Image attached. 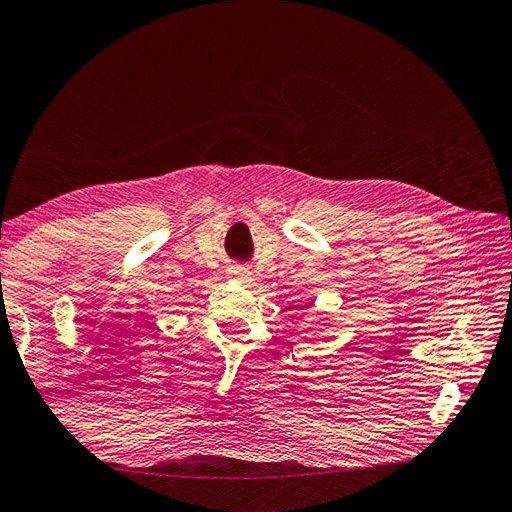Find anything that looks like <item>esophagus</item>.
Returning a JSON list of instances; mask_svg holds the SVG:
<instances>
[{
  "label": "esophagus",
  "mask_w": 512,
  "mask_h": 512,
  "mask_svg": "<svg viewBox=\"0 0 512 512\" xmlns=\"http://www.w3.org/2000/svg\"><path fill=\"white\" fill-rule=\"evenodd\" d=\"M230 277H235V280L243 282V280H247V277H250V271H245L243 267H235L230 271Z\"/></svg>",
  "instance_id": "1"
}]
</instances>
